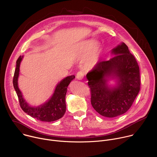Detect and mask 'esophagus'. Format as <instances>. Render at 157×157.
<instances>
[{"instance_id":"esophagus-1","label":"esophagus","mask_w":157,"mask_h":157,"mask_svg":"<svg viewBox=\"0 0 157 157\" xmlns=\"http://www.w3.org/2000/svg\"><path fill=\"white\" fill-rule=\"evenodd\" d=\"M76 77H77V78L78 79H82V78H83V77H84V73H82V71H78V73H77V75H76Z\"/></svg>"}]
</instances>
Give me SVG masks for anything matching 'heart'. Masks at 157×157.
Listing matches in <instances>:
<instances>
[{
  "label": "heart",
  "instance_id": "1",
  "mask_svg": "<svg viewBox=\"0 0 157 157\" xmlns=\"http://www.w3.org/2000/svg\"><path fill=\"white\" fill-rule=\"evenodd\" d=\"M95 40H89L82 43L79 49V55L81 59H86V65L93 68L99 63L102 55V48L99 44H96Z\"/></svg>",
  "mask_w": 157,
  "mask_h": 157
}]
</instances>
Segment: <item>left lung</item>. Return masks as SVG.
Here are the masks:
<instances>
[{
	"instance_id": "obj_1",
	"label": "left lung",
	"mask_w": 157,
	"mask_h": 157,
	"mask_svg": "<svg viewBox=\"0 0 157 157\" xmlns=\"http://www.w3.org/2000/svg\"><path fill=\"white\" fill-rule=\"evenodd\" d=\"M112 53L114 56L99 61L86 75L92 106L100 115L109 118L125 113L140 89L139 66L128 47L122 43ZM110 77L117 79V86H107L106 78Z\"/></svg>"
}]
</instances>
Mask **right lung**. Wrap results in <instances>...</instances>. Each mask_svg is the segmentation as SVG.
I'll list each match as a JSON object with an SVG mask.
<instances>
[{"instance_id":"obj_1","label":"right lung","mask_w":157,"mask_h":157,"mask_svg":"<svg viewBox=\"0 0 157 157\" xmlns=\"http://www.w3.org/2000/svg\"><path fill=\"white\" fill-rule=\"evenodd\" d=\"M23 56H20L17 60L16 68L13 78V84L17 94L20 107L25 113L43 122H53L61 118L66 112L65 97L67 88L71 81L75 79V76H67L58 84L55 92L50 99L38 107H32L25 102L18 87V77L19 75L20 64Z\"/></svg>"}]
</instances>
